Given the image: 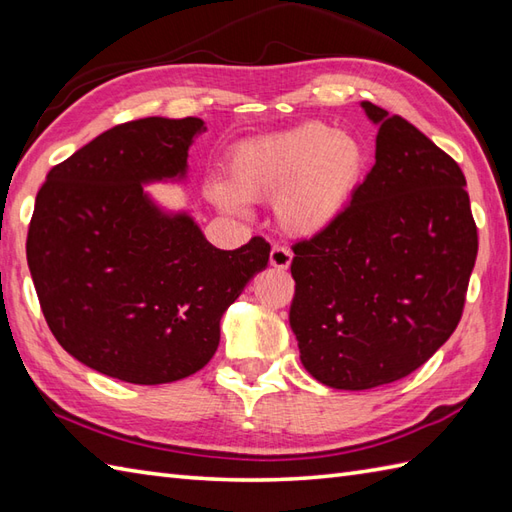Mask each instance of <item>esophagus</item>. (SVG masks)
I'll return each instance as SVG.
<instances>
[{"instance_id":"obj_1","label":"esophagus","mask_w":512,"mask_h":512,"mask_svg":"<svg viewBox=\"0 0 512 512\" xmlns=\"http://www.w3.org/2000/svg\"><path fill=\"white\" fill-rule=\"evenodd\" d=\"M292 262V253L284 246H273L270 250V266L277 268V270H286Z\"/></svg>"}]
</instances>
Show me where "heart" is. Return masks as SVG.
Returning <instances> with one entry per match:
<instances>
[{
	"instance_id": "heart-1",
	"label": "heart",
	"mask_w": 512,
	"mask_h": 512,
	"mask_svg": "<svg viewBox=\"0 0 512 512\" xmlns=\"http://www.w3.org/2000/svg\"><path fill=\"white\" fill-rule=\"evenodd\" d=\"M369 167L356 134L308 121L242 140L228 156L226 184L206 187L222 211L242 213V200H272L275 220L290 237L312 239L341 220Z\"/></svg>"
}]
</instances>
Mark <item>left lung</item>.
I'll return each mask as SVG.
<instances>
[{"label":"left lung","instance_id":"obj_1","mask_svg":"<svg viewBox=\"0 0 512 512\" xmlns=\"http://www.w3.org/2000/svg\"><path fill=\"white\" fill-rule=\"evenodd\" d=\"M361 107L376 165L330 231L292 248L288 314L308 374L350 391L394 383L449 341L477 257L458 162L402 116Z\"/></svg>","mask_w":512,"mask_h":512}]
</instances>
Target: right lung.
Listing matches in <instances>:
<instances>
[{
  "instance_id": "add662e5",
  "label": "right lung",
  "mask_w": 512,
  "mask_h": 512,
  "mask_svg": "<svg viewBox=\"0 0 512 512\" xmlns=\"http://www.w3.org/2000/svg\"><path fill=\"white\" fill-rule=\"evenodd\" d=\"M202 118L149 116L107 129L52 167L26 257L54 339L76 361L134 385L187 378L211 361L220 321L270 246L215 248L195 217L145 187L187 184Z\"/></svg>"
}]
</instances>
